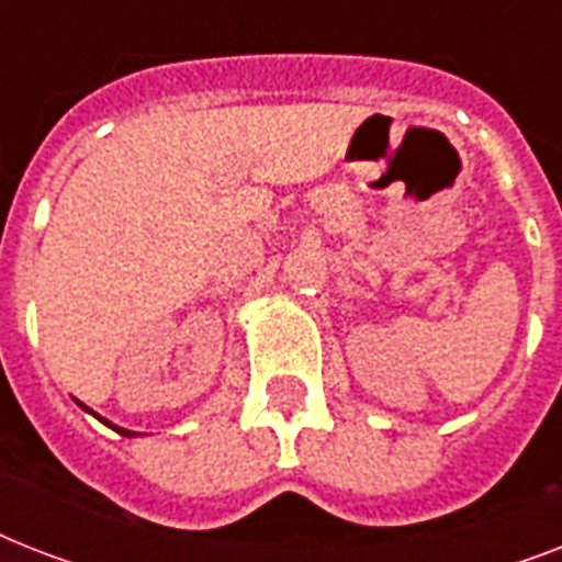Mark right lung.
Wrapping results in <instances>:
<instances>
[{
  "mask_svg": "<svg viewBox=\"0 0 562 562\" xmlns=\"http://www.w3.org/2000/svg\"><path fill=\"white\" fill-rule=\"evenodd\" d=\"M78 405H81V402H78ZM81 408H83V411H90V408H87V405H81ZM99 419H101V417H99ZM108 426H110V423H108ZM113 428H116L119 435H125V437H134V431H127V428H119V426H113Z\"/></svg>",
  "mask_w": 562,
  "mask_h": 562,
  "instance_id": "obj_1",
  "label": "right lung"
}]
</instances>
